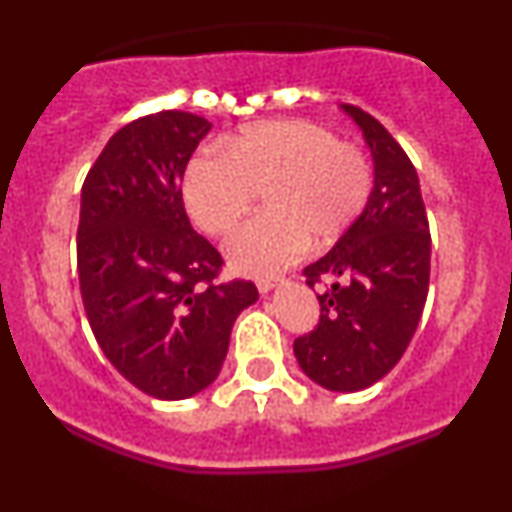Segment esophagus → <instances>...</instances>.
<instances>
[{
	"label": "esophagus",
	"mask_w": 512,
	"mask_h": 512,
	"mask_svg": "<svg viewBox=\"0 0 512 512\" xmlns=\"http://www.w3.org/2000/svg\"><path fill=\"white\" fill-rule=\"evenodd\" d=\"M281 284H284V276H260V279H257V289H260V293H269Z\"/></svg>",
	"instance_id": "esophagus-1"
}]
</instances>
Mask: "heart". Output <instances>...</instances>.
I'll return each mask as SVG.
<instances>
[{"label":"heart","mask_w":512,"mask_h":512,"mask_svg":"<svg viewBox=\"0 0 512 512\" xmlns=\"http://www.w3.org/2000/svg\"><path fill=\"white\" fill-rule=\"evenodd\" d=\"M373 163L354 142L308 120L252 125L226 149L197 154L185 170V204L211 236H228L267 199V214L228 240L240 272L272 274L301 260L308 245H332L366 209Z\"/></svg>","instance_id":"heart-1"}]
</instances>
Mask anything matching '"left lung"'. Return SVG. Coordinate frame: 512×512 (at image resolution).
<instances>
[{
    "instance_id": "1",
    "label": "left lung",
    "mask_w": 512,
    "mask_h": 512,
    "mask_svg": "<svg viewBox=\"0 0 512 512\" xmlns=\"http://www.w3.org/2000/svg\"><path fill=\"white\" fill-rule=\"evenodd\" d=\"M375 161V187L354 226L303 269L320 301L313 332L293 342L303 373L334 392H356L395 368L428 296L431 233L419 175L387 129L346 105Z\"/></svg>"
}]
</instances>
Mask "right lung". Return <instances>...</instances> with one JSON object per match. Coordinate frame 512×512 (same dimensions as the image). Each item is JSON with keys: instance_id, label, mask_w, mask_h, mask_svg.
Instances as JSON below:
<instances>
[{"instance_id": "obj_1", "label": "right lung", "mask_w": 512, "mask_h": 512, "mask_svg": "<svg viewBox=\"0 0 512 512\" xmlns=\"http://www.w3.org/2000/svg\"><path fill=\"white\" fill-rule=\"evenodd\" d=\"M211 129L185 110L137 117L110 137L81 187L76 269L93 337L134 387L187 399L211 385L248 279L221 281V252L190 226L182 175Z\"/></svg>"}]
</instances>
